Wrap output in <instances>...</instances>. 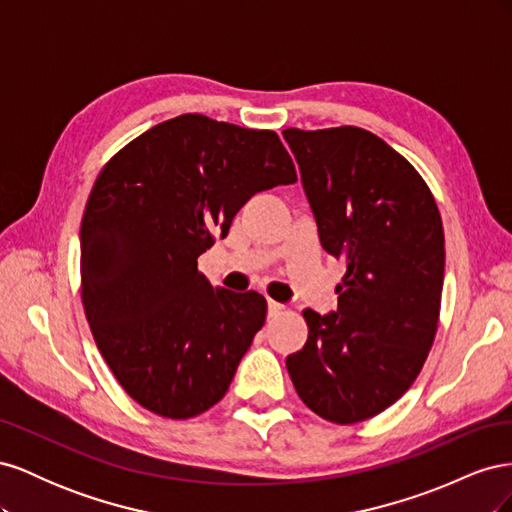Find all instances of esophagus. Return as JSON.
<instances>
[{"instance_id":"esophagus-1","label":"esophagus","mask_w":512,"mask_h":512,"mask_svg":"<svg viewBox=\"0 0 512 512\" xmlns=\"http://www.w3.org/2000/svg\"><path fill=\"white\" fill-rule=\"evenodd\" d=\"M269 316H275V314H280L282 309H284V305L282 303H277V301H273V299H269Z\"/></svg>"}]
</instances>
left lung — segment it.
I'll return each mask as SVG.
<instances>
[{
  "instance_id": "left-lung-1",
  "label": "left lung",
  "mask_w": 512,
  "mask_h": 512,
  "mask_svg": "<svg viewBox=\"0 0 512 512\" xmlns=\"http://www.w3.org/2000/svg\"><path fill=\"white\" fill-rule=\"evenodd\" d=\"M324 252L342 260L337 312L305 309L286 367L303 404L337 425L384 412L421 374L438 331L444 230L416 168L363 128H288Z\"/></svg>"
}]
</instances>
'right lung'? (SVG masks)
I'll return each mask as SVG.
<instances>
[{
  "label": "right lung",
  "instance_id": "add662e5",
  "mask_svg": "<svg viewBox=\"0 0 512 512\" xmlns=\"http://www.w3.org/2000/svg\"><path fill=\"white\" fill-rule=\"evenodd\" d=\"M294 181L273 130L198 113L158 123L104 164L81 222V297L136 404L185 421L226 395L267 299L213 288L198 256L254 194Z\"/></svg>",
  "mask_w": 512,
  "mask_h": 512
}]
</instances>
